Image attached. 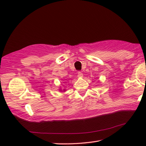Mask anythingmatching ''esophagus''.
<instances>
[{"label": "esophagus", "mask_w": 146, "mask_h": 146, "mask_svg": "<svg viewBox=\"0 0 146 146\" xmlns=\"http://www.w3.org/2000/svg\"><path fill=\"white\" fill-rule=\"evenodd\" d=\"M77 76L78 78H82L83 77V74L81 73V72H78V75Z\"/></svg>", "instance_id": "obj_1"}]
</instances>
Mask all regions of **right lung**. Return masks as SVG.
Listing matches in <instances>:
<instances>
[{
	"label": "right lung",
	"mask_w": 146,
	"mask_h": 146,
	"mask_svg": "<svg viewBox=\"0 0 146 146\" xmlns=\"http://www.w3.org/2000/svg\"><path fill=\"white\" fill-rule=\"evenodd\" d=\"M60 90L61 92H65V91H66L65 89H63V90H61V89H60V90Z\"/></svg>",
	"instance_id": "obj_1"
}]
</instances>
